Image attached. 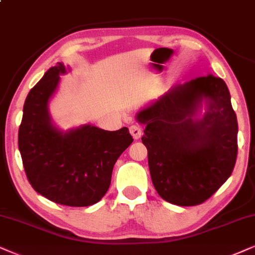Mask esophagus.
<instances>
[{
	"instance_id": "obj_1",
	"label": "esophagus",
	"mask_w": 255,
	"mask_h": 255,
	"mask_svg": "<svg viewBox=\"0 0 255 255\" xmlns=\"http://www.w3.org/2000/svg\"><path fill=\"white\" fill-rule=\"evenodd\" d=\"M129 131H130L131 136H133L135 140H137V138H140L141 136H142V129H141V128L138 127V126H136V125L130 126Z\"/></svg>"
}]
</instances>
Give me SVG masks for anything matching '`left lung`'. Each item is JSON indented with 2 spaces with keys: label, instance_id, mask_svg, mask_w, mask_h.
Segmentation results:
<instances>
[{
  "label": "left lung",
  "instance_id": "1",
  "mask_svg": "<svg viewBox=\"0 0 255 255\" xmlns=\"http://www.w3.org/2000/svg\"><path fill=\"white\" fill-rule=\"evenodd\" d=\"M209 111L195 121L202 100ZM146 125L150 178L157 194L178 206H196L211 198L233 172L238 155V121L226 83L200 76L169 89L138 112Z\"/></svg>",
  "mask_w": 255,
  "mask_h": 255
}]
</instances>
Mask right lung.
<instances>
[{
	"instance_id": "add662e5",
	"label": "right lung",
	"mask_w": 255,
	"mask_h": 255,
	"mask_svg": "<svg viewBox=\"0 0 255 255\" xmlns=\"http://www.w3.org/2000/svg\"><path fill=\"white\" fill-rule=\"evenodd\" d=\"M62 63L31 88L18 129L24 172L38 194L56 204L85 207L100 201L111 186L115 162L133 142L127 127L115 131L86 125L67 133L50 122L48 101L56 90Z\"/></svg>"
}]
</instances>
